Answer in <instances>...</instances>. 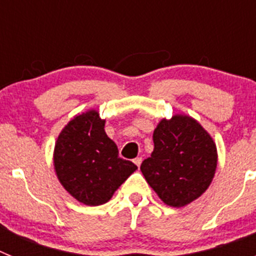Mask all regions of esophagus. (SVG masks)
I'll return each mask as SVG.
<instances>
[{"instance_id":"esophagus-1","label":"esophagus","mask_w":256,"mask_h":256,"mask_svg":"<svg viewBox=\"0 0 256 256\" xmlns=\"http://www.w3.org/2000/svg\"><path fill=\"white\" fill-rule=\"evenodd\" d=\"M133 162H134V164L140 168V165H141V162H142V158H136V159L133 160Z\"/></svg>"}]
</instances>
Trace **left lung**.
Wrapping results in <instances>:
<instances>
[{
	"label": "left lung",
	"mask_w": 256,
	"mask_h": 256,
	"mask_svg": "<svg viewBox=\"0 0 256 256\" xmlns=\"http://www.w3.org/2000/svg\"><path fill=\"white\" fill-rule=\"evenodd\" d=\"M152 140V154L141 164L151 188L173 208L200 198L210 186L218 162L209 133L194 118L178 114L162 119Z\"/></svg>",
	"instance_id": "left-lung-1"
}]
</instances>
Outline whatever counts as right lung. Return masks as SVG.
<instances>
[{"instance_id": "1", "label": "right lung", "mask_w": 256, "mask_h": 256, "mask_svg": "<svg viewBox=\"0 0 256 256\" xmlns=\"http://www.w3.org/2000/svg\"><path fill=\"white\" fill-rule=\"evenodd\" d=\"M104 128L105 120L97 110L76 115L61 130L54 150L60 183L88 206L108 202L137 169L132 162L119 158L116 144Z\"/></svg>"}]
</instances>
